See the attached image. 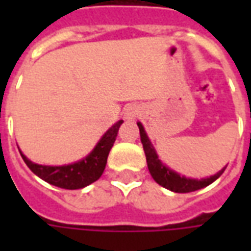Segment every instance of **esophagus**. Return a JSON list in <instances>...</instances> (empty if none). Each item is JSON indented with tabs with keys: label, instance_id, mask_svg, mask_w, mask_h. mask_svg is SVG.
I'll list each match as a JSON object with an SVG mask.
<instances>
[{
	"label": "esophagus",
	"instance_id": "esophagus-1",
	"mask_svg": "<svg viewBox=\"0 0 251 251\" xmlns=\"http://www.w3.org/2000/svg\"><path fill=\"white\" fill-rule=\"evenodd\" d=\"M140 113H141V109L138 104H129L125 107V117L127 120H134Z\"/></svg>",
	"mask_w": 251,
	"mask_h": 251
}]
</instances>
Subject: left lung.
<instances>
[{
	"label": "left lung",
	"instance_id": "left-lung-1",
	"mask_svg": "<svg viewBox=\"0 0 251 251\" xmlns=\"http://www.w3.org/2000/svg\"><path fill=\"white\" fill-rule=\"evenodd\" d=\"M138 129H140V136H141V142L142 147H144V152L147 156V163H148V169L152 175V177L154 181L160 184L164 188L169 189L172 192H177V194H187V192H194L200 188H204L207 185H210L211 183H214L219 176H221L226 167L219 171L218 174L214 176H210L207 179H189L185 176H180L179 174H176L175 171L169 169L168 167H165L160 160L154 148L149 141V138L147 136V131L144 130V126L141 122H137Z\"/></svg>",
	"mask_w": 251,
	"mask_h": 251
}]
</instances>
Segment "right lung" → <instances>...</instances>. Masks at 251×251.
<instances>
[{
  "label": "right lung",
  "instance_id": "1",
  "mask_svg": "<svg viewBox=\"0 0 251 251\" xmlns=\"http://www.w3.org/2000/svg\"><path fill=\"white\" fill-rule=\"evenodd\" d=\"M122 122L124 121H118L115 125L111 126L99 140L93 152L77 163L62 165V167L39 165L28 160L23 152L20 153L25 164L28 165V168L47 183L64 189L84 188L94 181H97L103 174L110 149L114 145L118 129L122 125Z\"/></svg>",
  "mask_w": 251,
  "mask_h": 251
}]
</instances>
